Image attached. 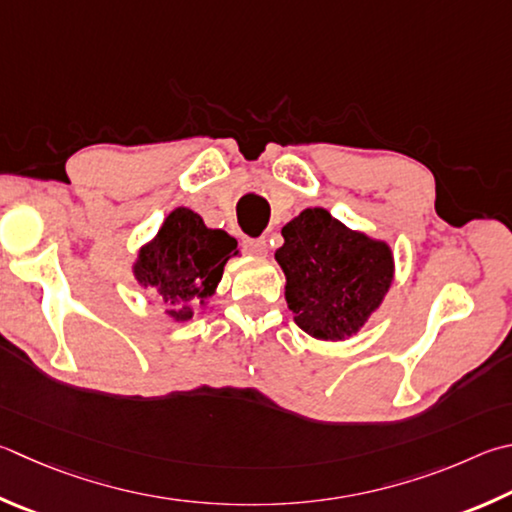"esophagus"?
Here are the masks:
<instances>
[{
    "label": "esophagus",
    "instance_id": "1",
    "mask_svg": "<svg viewBox=\"0 0 512 512\" xmlns=\"http://www.w3.org/2000/svg\"><path fill=\"white\" fill-rule=\"evenodd\" d=\"M244 250L255 257H266L268 255V241L264 237L259 239H244Z\"/></svg>",
    "mask_w": 512,
    "mask_h": 512
}]
</instances>
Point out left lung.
<instances>
[{
    "label": "left lung",
    "mask_w": 512,
    "mask_h": 512,
    "mask_svg": "<svg viewBox=\"0 0 512 512\" xmlns=\"http://www.w3.org/2000/svg\"><path fill=\"white\" fill-rule=\"evenodd\" d=\"M275 259L286 277L293 320L311 338H353L394 282L392 246L353 230L324 208H306L282 228Z\"/></svg>",
    "instance_id": "obj_1"
}]
</instances>
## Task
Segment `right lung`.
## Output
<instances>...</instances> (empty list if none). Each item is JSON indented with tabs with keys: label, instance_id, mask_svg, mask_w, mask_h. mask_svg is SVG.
Segmentation results:
<instances>
[{
	"label": "right lung",
	"instance_id": "add662e5",
	"mask_svg": "<svg viewBox=\"0 0 512 512\" xmlns=\"http://www.w3.org/2000/svg\"><path fill=\"white\" fill-rule=\"evenodd\" d=\"M239 255L237 239L208 228L190 208H174L159 232L138 248L132 273L138 286L152 288L167 304L165 315L188 322L194 306H208L217 293L230 257Z\"/></svg>",
	"mask_w": 512,
	"mask_h": 512
}]
</instances>
